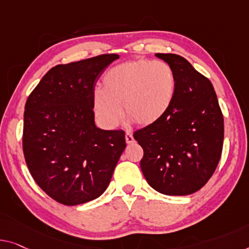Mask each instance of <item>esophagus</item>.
Wrapping results in <instances>:
<instances>
[{
  "label": "esophagus",
  "mask_w": 249,
  "mask_h": 249,
  "mask_svg": "<svg viewBox=\"0 0 249 249\" xmlns=\"http://www.w3.org/2000/svg\"><path fill=\"white\" fill-rule=\"evenodd\" d=\"M125 141H126V143H127V144H133L135 142L134 137H133L131 133H128V132L125 134Z\"/></svg>",
  "instance_id": "esophagus-1"
}]
</instances>
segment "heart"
I'll return each mask as SVG.
<instances>
[{
    "label": "heart",
    "instance_id": "heart-1",
    "mask_svg": "<svg viewBox=\"0 0 249 249\" xmlns=\"http://www.w3.org/2000/svg\"><path fill=\"white\" fill-rule=\"evenodd\" d=\"M177 81L171 66L162 60L136 59L107 70L102 88L92 94V109L99 123L114 128L123 111L141 126L158 123L171 108Z\"/></svg>",
    "mask_w": 249,
    "mask_h": 249
}]
</instances>
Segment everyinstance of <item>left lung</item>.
Returning a JSON list of instances; mask_svg holds the SVG:
<instances>
[{"instance_id":"8db88e82","label":"left lung","mask_w":249,"mask_h":249,"mask_svg":"<svg viewBox=\"0 0 249 249\" xmlns=\"http://www.w3.org/2000/svg\"><path fill=\"white\" fill-rule=\"evenodd\" d=\"M155 55L173 69L176 96L164 117L134 133L144 151L141 170L160 194L191 195L208 182L219 163L224 117L213 84L187 59Z\"/></svg>"}]
</instances>
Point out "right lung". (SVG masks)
<instances>
[{"mask_svg": "<svg viewBox=\"0 0 249 249\" xmlns=\"http://www.w3.org/2000/svg\"><path fill=\"white\" fill-rule=\"evenodd\" d=\"M118 58L101 54L55 66L25 103V162L36 184L62 205L101 196L125 150L124 131L98 128L92 109L96 81Z\"/></svg>", "mask_w": 249, "mask_h": 249, "instance_id": "obj_1", "label": "right lung"}]
</instances>
